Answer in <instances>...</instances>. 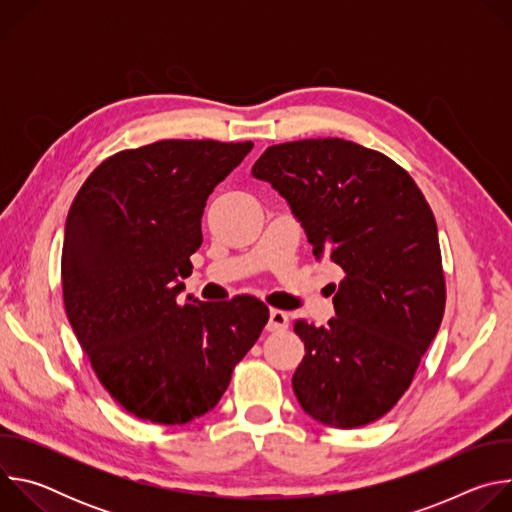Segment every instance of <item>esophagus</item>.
<instances>
[{
    "label": "esophagus",
    "mask_w": 512,
    "mask_h": 512,
    "mask_svg": "<svg viewBox=\"0 0 512 512\" xmlns=\"http://www.w3.org/2000/svg\"><path fill=\"white\" fill-rule=\"evenodd\" d=\"M289 326V316L283 310H271L269 312V322H267V330L269 332H281Z\"/></svg>",
    "instance_id": "34e87169"
}]
</instances>
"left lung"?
I'll return each mask as SVG.
<instances>
[{
  "mask_svg": "<svg viewBox=\"0 0 512 512\" xmlns=\"http://www.w3.org/2000/svg\"><path fill=\"white\" fill-rule=\"evenodd\" d=\"M302 223L318 261L344 271L328 326L298 320L306 356L291 379L316 421L350 429L409 389L446 308L437 225L413 178L338 137L279 143L255 162Z\"/></svg>",
  "mask_w": 512,
  "mask_h": 512,
  "instance_id": "8db88e82",
  "label": "left lung"
}]
</instances>
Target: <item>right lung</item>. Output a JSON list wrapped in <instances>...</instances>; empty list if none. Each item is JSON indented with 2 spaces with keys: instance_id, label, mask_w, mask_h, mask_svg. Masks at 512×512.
Masks as SVG:
<instances>
[{
  "instance_id": "right-lung-1",
  "label": "right lung",
  "mask_w": 512,
  "mask_h": 512,
  "mask_svg": "<svg viewBox=\"0 0 512 512\" xmlns=\"http://www.w3.org/2000/svg\"><path fill=\"white\" fill-rule=\"evenodd\" d=\"M251 150V141L164 139L119 152L68 210V322L101 385L139 419L184 425L214 409L269 320L251 296L178 304L206 198Z\"/></svg>"
}]
</instances>
